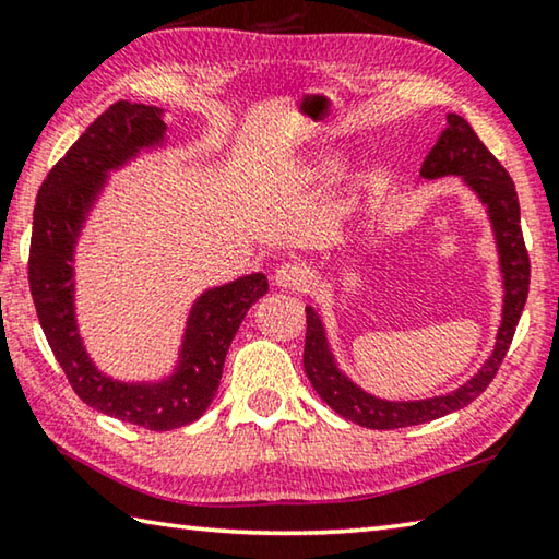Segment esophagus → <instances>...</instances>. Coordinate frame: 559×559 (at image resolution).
<instances>
[{
  "label": "esophagus",
  "mask_w": 559,
  "mask_h": 559,
  "mask_svg": "<svg viewBox=\"0 0 559 559\" xmlns=\"http://www.w3.org/2000/svg\"><path fill=\"white\" fill-rule=\"evenodd\" d=\"M273 281H276V286L283 290H302L308 286L306 271H302V266H298V263H283V266L276 269Z\"/></svg>",
  "instance_id": "1"
}]
</instances>
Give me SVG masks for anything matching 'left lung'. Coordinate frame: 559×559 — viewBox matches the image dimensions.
Instances as JSON below:
<instances>
[{"label":"left lung","instance_id":"left-lung-1","mask_svg":"<svg viewBox=\"0 0 559 559\" xmlns=\"http://www.w3.org/2000/svg\"><path fill=\"white\" fill-rule=\"evenodd\" d=\"M447 175H459L478 194V200L488 206L490 224L496 231V243L500 253V271H503V320H500L496 349L486 359L476 377L459 386L456 392L431 396L419 402H386L367 394L337 370L335 357L330 353L323 323L313 308H306V349H302V367L313 390L320 394L330 409H335L345 419L367 429H402L416 424L439 419L451 412H459L471 404L486 386L493 382L500 362L513 343L520 313H523L530 286V259L520 229V204L518 192L506 167L498 163L493 153L480 143L466 120L456 112L447 116V130L441 132L437 145L429 150L421 165L424 179H437Z\"/></svg>","mask_w":559,"mask_h":559}]
</instances>
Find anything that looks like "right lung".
Returning <instances> with one entry per match:
<instances>
[{
	"mask_svg": "<svg viewBox=\"0 0 559 559\" xmlns=\"http://www.w3.org/2000/svg\"><path fill=\"white\" fill-rule=\"evenodd\" d=\"M163 110L118 100L91 122L51 167L36 194L29 246V288L53 357L73 392L93 409L150 431H169L206 412L219 390L224 357L253 302L269 293L263 273L212 288L194 302L173 377L126 384L100 374L83 349L73 316V246L110 169L143 147L163 145Z\"/></svg>",
	"mask_w": 559,
	"mask_h": 559,
	"instance_id": "obj_1",
	"label": "right lung"
}]
</instances>
